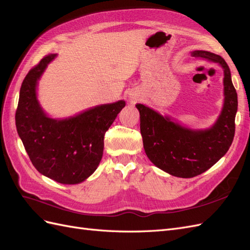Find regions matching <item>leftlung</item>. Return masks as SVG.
<instances>
[{
    "mask_svg": "<svg viewBox=\"0 0 250 250\" xmlns=\"http://www.w3.org/2000/svg\"><path fill=\"white\" fill-rule=\"evenodd\" d=\"M192 56L220 63L224 69V105L216 124L208 130H190L160 113L137 104L144 149L156 167L173 176L191 178L206 172L228 152L234 137L238 95L225 60L207 51Z\"/></svg>",
    "mask_w": 250,
    "mask_h": 250,
    "instance_id": "left-lung-1",
    "label": "left lung"
}]
</instances>
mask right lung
<instances>
[{
    "instance_id": "add662e5",
    "label": "right lung",
    "mask_w": 250,
    "mask_h": 250,
    "mask_svg": "<svg viewBox=\"0 0 250 250\" xmlns=\"http://www.w3.org/2000/svg\"><path fill=\"white\" fill-rule=\"evenodd\" d=\"M55 57L46 55L21 83L16 111L20 138L36 170L57 183L75 185L95 172L103 155L104 135L125 106L124 101L88 109L65 120L44 115L36 100V83Z\"/></svg>"
}]
</instances>
